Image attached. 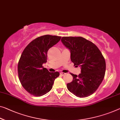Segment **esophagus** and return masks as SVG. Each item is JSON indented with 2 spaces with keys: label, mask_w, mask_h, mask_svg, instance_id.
Segmentation results:
<instances>
[{
  "label": "esophagus",
  "mask_w": 120,
  "mask_h": 120,
  "mask_svg": "<svg viewBox=\"0 0 120 120\" xmlns=\"http://www.w3.org/2000/svg\"><path fill=\"white\" fill-rule=\"evenodd\" d=\"M66 74L65 73H64V72H60V75H64Z\"/></svg>",
  "instance_id": "1"
}]
</instances>
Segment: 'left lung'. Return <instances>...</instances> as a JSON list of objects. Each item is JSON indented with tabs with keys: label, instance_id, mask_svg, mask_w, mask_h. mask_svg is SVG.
Here are the masks:
<instances>
[{
	"label": "left lung",
	"instance_id": "8db88e82",
	"mask_svg": "<svg viewBox=\"0 0 120 120\" xmlns=\"http://www.w3.org/2000/svg\"><path fill=\"white\" fill-rule=\"evenodd\" d=\"M61 41L70 50L74 65L81 67L78 76L71 73L73 80L66 84L68 90L79 98L90 96L104 78L106 62L102 53L94 44L82 37H62Z\"/></svg>",
	"mask_w": 120,
	"mask_h": 120
}]
</instances>
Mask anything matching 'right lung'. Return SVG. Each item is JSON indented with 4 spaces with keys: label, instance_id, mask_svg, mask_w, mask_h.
Listing matches in <instances>:
<instances>
[{
    "label": "right lung",
    "instance_id": "obj_1",
    "mask_svg": "<svg viewBox=\"0 0 120 120\" xmlns=\"http://www.w3.org/2000/svg\"><path fill=\"white\" fill-rule=\"evenodd\" d=\"M60 38L50 35L38 37L28 44L21 55L18 66L20 82L26 91L35 97L49 92L60 75L58 72H50L42 65L47 62L48 50Z\"/></svg>",
    "mask_w": 120,
    "mask_h": 120
}]
</instances>
